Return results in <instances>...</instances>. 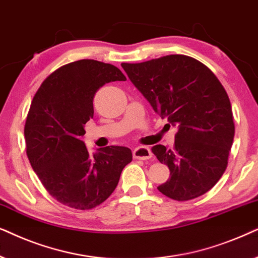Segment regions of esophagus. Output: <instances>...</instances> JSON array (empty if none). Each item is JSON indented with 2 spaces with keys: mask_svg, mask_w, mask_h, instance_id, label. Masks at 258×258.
<instances>
[{
  "mask_svg": "<svg viewBox=\"0 0 258 258\" xmlns=\"http://www.w3.org/2000/svg\"><path fill=\"white\" fill-rule=\"evenodd\" d=\"M133 158L140 160H147L150 159V158H152V152H151L149 147L139 146L133 151Z\"/></svg>",
  "mask_w": 258,
  "mask_h": 258,
  "instance_id": "esophagus-1",
  "label": "esophagus"
}]
</instances>
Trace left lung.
Returning <instances> with one entry per match:
<instances>
[{
	"label": "left lung",
	"mask_w": 258,
	"mask_h": 258,
	"mask_svg": "<svg viewBox=\"0 0 258 258\" xmlns=\"http://www.w3.org/2000/svg\"><path fill=\"white\" fill-rule=\"evenodd\" d=\"M121 67L154 112L178 127L172 150L152 147L171 176L158 190L179 202L207 194L228 166L235 136L231 104L223 85L205 64L186 55Z\"/></svg>",
	"instance_id": "1"
}]
</instances>
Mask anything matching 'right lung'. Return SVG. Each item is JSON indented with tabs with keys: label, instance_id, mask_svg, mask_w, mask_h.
Masks as SVG:
<instances>
[{
	"label": "right lung",
	"instance_id": "add662e5",
	"mask_svg": "<svg viewBox=\"0 0 258 258\" xmlns=\"http://www.w3.org/2000/svg\"><path fill=\"white\" fill-rule=\"evenodd\" d=\"M121 71L97 60H79L57 68L34 95L25 125L27 156L41 183L61 204L91 210L115 190L123 167L132 161L128 147L107 146L93 156L82 137L93 118L98 89L125 81Z\"/></svg>",
	"mask_w": 258,
	"mask_h": 258
}]
</instances>
